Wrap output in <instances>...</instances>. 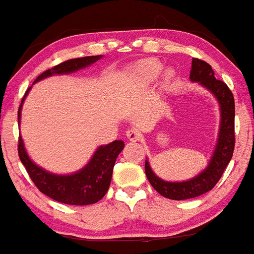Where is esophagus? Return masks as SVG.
I'll return each mask as SVG.
<instances>
[{
  "label": "esophagus",
  "mask_w": 254,
  "mask_h": 254,
  "mask_svg": "<svg viewBox=\"0 0 254 254\" xmlns=\"http://www.w3.org/2000/svg\"><path fill=\"white\" fill-rule=\"evenodd\" d=\"M141 134L139 132V130L136 129H127V137L130 141H137L140 139Z\"/></svg>",
  "instance_id": "obj_1"
}]
</instances>
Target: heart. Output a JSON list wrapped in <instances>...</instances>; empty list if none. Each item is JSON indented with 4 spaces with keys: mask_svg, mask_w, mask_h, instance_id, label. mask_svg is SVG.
<instances>
[{
    "mask_svg": "<svg viewBox=\"0 0 254 254\" xmlns=\"http://www.w3.org/2000/svg\"><path fill=\"white\" fill-rule=\"evenodd\" d=\"M161 70H162V65L158 61L148 59V60H142L139 64H136L132 72H134V75L137 78L141 79V81L150 82L153 81V79L160 75ZM171 77H172V73H166V78L170 79Z\"/></svg>",
    "mask_w": 254,
    "mask_h": 254,
    "instance_id": "b5f03b06",
    "label": "heart"
}]
</instances>
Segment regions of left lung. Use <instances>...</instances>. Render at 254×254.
I'll use <instances>...</instances> for the list:
<instances>
[{"mask_svg": "<svg viewBox=\"0 0 254 254\" xmlns=\"http://www.w3.org/2000/svg\"><path fill=\"white\" fill-rule=\"evenodd\" d=\"M190 79L203 84L216 97L221 109V124L209 166L195 178L187 182H165L152 172L147 161L145 162V173L151 186L161 195L172 200L195 198L211 190L230 163L235 148V99L231 89L225 82L215 78L211 66L198 58L191 60Z\"/></svg>", "mask_w": 254, "mask_h": 254, "instance_id": "left-lung-1", "label": "left lung"}]
</instances>
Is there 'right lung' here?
I'll list each match as a JSON object with an SVG mask.
<instances>
[{"label": "right lung", "mask_w": 254, "mask_h": 254, "mask_svg": "<svg viewBox=\"0 0 254 254\" xmlns=\"http://www.w3.org/2000/svg\"><path fill=\"white\" fill-rule=\"evenodd\" d=\"M101 58L102 55L84 56V58L64 61V63L44 71L42 75L38 76L34 82L48 77V76L55 75V73L61 75V73L73 72V71H77L79 68H83L96 63ZM29 89L30 88L27 89L25 96ZM23 101L24 98L22 99V103ZM22 103L18 109V122L20 118ZM123 148H124V142L122 140H115L108 145L101 146L97 148L96 153L87 163V166H84L77 173L70 176H58L49 173L43 168L38 167L35 163H33L25 152L22 137L19 136L18 139V156L35 187L49 198L54 199L59 203L68 204V205L94 204L106 195L109 186H111L115 160H117L118 155L122 152Z\"/></svg>", "instance_id": "right-lung-1"}]
</instances>
